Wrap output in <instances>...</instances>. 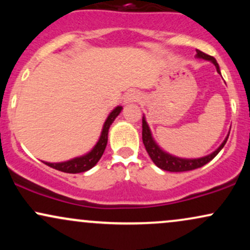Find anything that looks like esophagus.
<instances>
[{
  "label": "esophagus",
  "instance_id": "esophagus-1",
  "mask_svg": "<svg viewBox=\"0 0 250 250\" xmlns=\"http://www.w3.org/2000/svg\"><path fill=\"white\" fill-rule=\"evenodd\" d=\"M140 100H141V96H140V94L136 93V91H130V93H128L125 97V103L139 102Z\"/></svg>",
  "mask_w": 250,
  "mask_h": 250
}]
</instances>
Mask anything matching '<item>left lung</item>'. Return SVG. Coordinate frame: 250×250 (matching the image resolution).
<instances>
[{
    "mask_svg": "<svg viewBox=\"0 0 250 250\" xmlns=\"http://www.w3.org/2000/svg\"><path fill=\"white\" fill-rule=\"evenodd\" d=\"M197 57H201V59H205V60H208V61L213 62L215 67H216L217 73H220L219 64H217L216 60H215L213 56L207 55V54H205L201 50H197ZM228 136L226 137V140L223 141L222 145H221L220 147L214 151V153L208 155V156L201 157V159H191V160L180 159V157H175L173 155L167 154L166 151H163L162 149L154 142L153 137H151V134H150V129H149L145 117L142 119V141L146 147V150L148 151L149 156H150V159L153 160V162L157 166V167L163 169V170L174 171V173L194 170V169L200 168L202 167V166L207 165L209 161H211V160H213L214 157L220 153L221 149L225 147L227 140H228Z\"/></svg>",
    "mask_w": 250,
    "mask_h": 250,
    "instance_id": "1",
    "label": "left lung"
}]
</instances>
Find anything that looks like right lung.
I'll use <instances>...</instances> for the list:
<instances>
[{
    "label": "right lung",
    "instance_id": "1",
    "mask_svg": "<svg viewBox=\"0 0 250 250\" xmlns=\"http://www.w3.org/2000/svg\"><path fill=\"white\" fill-rule=\"evenodd\" d=\"M121 110H122V107H116L110 114H109L107 121L104 122V125H103L101 137H100L99 142L96 143V146L93 148V150H91L90 153L84 155V156L76 157V159H73L67 162H61V163L44 162L45 165L49 166V167L54 169H57V170L60 171H63V173H69V174L83 173V171H87L90 168H93L94 166L99 162V160L101 159L103 151H104L105 147H107L109 127H110V125L114 122V120L116 119L117 115L121 113Z\"/></svg>",
    "mask_w": 250,
    "mask_h": 250
}]
</instances>
